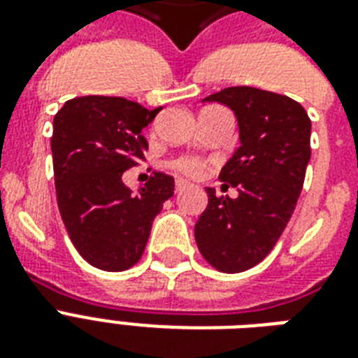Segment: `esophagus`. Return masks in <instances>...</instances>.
I'll list each match as a JSON object with an SVG mask.
<instances>
[{
    "instance_id": "obj_1",
    "label": "esophagus",
    "mask_w": 358,
    "mask_h": 358,
    "mask_svg": "<svg viewBox=\"0 0 358 358\" xmlns=\"http://www.w3.org/2000/svg\"><path fill=\"white\" fill-rule=\"evenodd\" d=\"M187 187V182H185L184 178H176V182H174V189H176V193H180L182 189H185Z\"/></svg>"
}]
</instances>
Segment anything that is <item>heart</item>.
Instances as JSON below:
<instances>
[{
	"instance_id": "b5f03b06",
	"label": "heart",
	"mask_w": 358,
	"mask_h": 358,
	"mask_svg": "<svg viewBox=\"0 0 358 358\" xmlns=\"http://www.w3.org/2000/svg\"><path fill=\"white\" fill-rule=\"evenodd\" d=\"M171 167H173L174 171H178V173L187 174V176H195V174L201 173L202 165L199 159H195V157H178V159H174V162L171 163Z\"/></svg>"
}]
</instances>
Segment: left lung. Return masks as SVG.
Wrapping results in <instances>:
<instances>
[{"mask_svg":"<svg viewBox=\"0 0 358 358\" xmlns=\"http://www.w3.org/2000/svg\"><path fill=\"white\" fill-rule=\"evenodd\" d=\"M204 102L234 111L241 146L219 174L238 196L206 187L195 241L210 266L241 273L271 252L294 213L310 162L312 124L299 102L255 87H229Z\"/></svg>","mask_w":358,"mask_h":358,"instance_id":"8db88e82","label":"left lung"}]
</instances>
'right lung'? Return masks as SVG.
<instances>
[{
    "mask_svg": "<svg viewBox=\"0 0 358 358\" xmlns=\"http://www.w3.org/2000/svg\"><path fill=\"white\" fill-rule=\"evenodd\" d=\"M159 111L119 96H81L53 119L59 212L78 252L103 271L139 262L152 221L174 195L169 174L154 173L137 193L122 182L124 171L145 159L143 129Z\"/></svg>",
    "mask_w": 358,
    "mask_h": 358,
    "instance_id": "add662e5",
    "label": "right lung"
}]
</instances>
